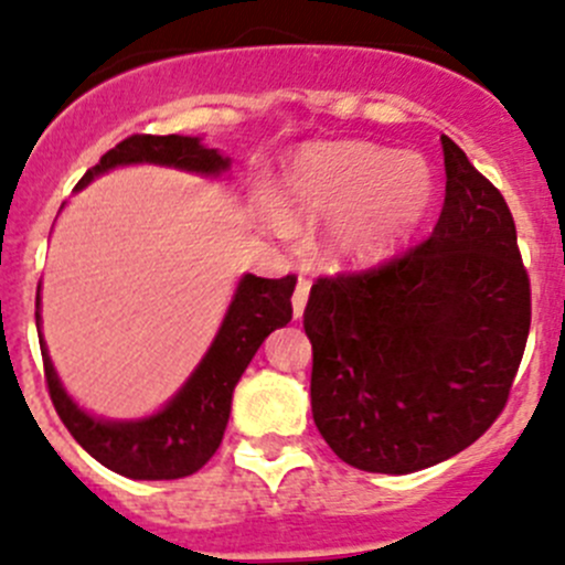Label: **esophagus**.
Returning <instances> with one entry per match:
<instances>
[{"instance_id":"obj_1","label":"esophagus","mask_w":565,"mask_h":565,"mask_svg":"<svg viewBox=\"0 0 565 565\" xmlns=\"http://www.w3.org/2000/svg\"><path fill=\"white\" fill-rule=\"evenodd\" d=\"M309 289H311L309 281H306V278H300L298 287H295V295H292V315H295V319L303 317L306 303H309Z\"/></svg>"}]
</instances>
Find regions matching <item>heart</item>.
<instances>
[{"label": "heart", "instance_id": "1", "mask_svg": "<svg viewBox=\"0 0 565 565\" xmlns=\"http://www.w3.org/2000/svg\"><path fill=\"white\" fill-rule=\"evenodd\" d=\"M284 202L300 218H344L330 250L347 265L369 267L391 259L409 241L435 202V172L420 156L347 141L309 147L289 163ZM289 235L292 221L276 215Z\"/></svg>", "mask_w": 565, "mask_h": 565}]
</instances>
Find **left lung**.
Here are the masks:
<instances>
[{"mask_svg": "<svg viewBox=\"0 0 565 565\" xmlns=\"http://www.w3.org/2000/svg\"><path fill=\"white\" fill-rule=\"evenodd\" d=\"M443 156L429 241L380 270L319 278L306 306L315 424L358 470L457 457L505 407L525 352L530 281L509 204L448 136Z\"/></svg>", "mask_w": 565, "mask_h": 565, "instance_id": "obj_1", "label": "left lung"}]
</instances>
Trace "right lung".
Returning <instances> with one entry per match:
<instances>
[{
  "label": "right lung",
  "instance_id": "obj_1",
  "mask_svg": "<svg viewBox=\"0 0 565 565\" xmlns=\"http://www.w3.org/2000/svg\"><path fill=\"white\" fill-rule=\"evenodd\" d=\"M145 163L207 180H224L232 169V158L218 147L204 145L202 136H130L108 150L98 167L78 180L76 191H84L95 177L108 174L111 169ZM292 292L295 276L259 278L254 273H243L207 352L188 374L185 383L174 391V396L167 398L156 413L141 418H104L84 409L62 385L43 339L38 287L40 352L51 402L62 424L89 457L119 476L134 481H172L191 476L218 451L230 424L232 393L250 358L273 330L284 328L292 319Z\"/></svg>",
  "mask_w": 565,
  "mask_h": 565
}]
</instances>
